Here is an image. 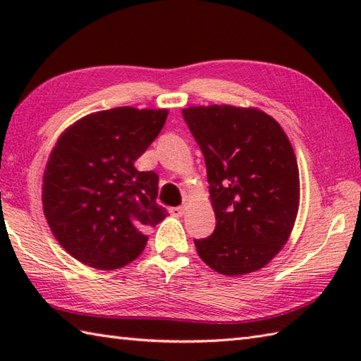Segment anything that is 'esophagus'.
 Returning <instances> with one entry per match:
<instances>
[{
    "mask_svg": "<svg viewBox=\"0 0 361 361\" xmlns=\"http://www.w3.org/2000/svg\"><path fill=\"white\" fill-rule=\"evenodd\" d=\"M171 212L173 214L175 217H181V216H185L186 208H185V206H176V208H171Z\"/></svg>",
    "mask_w": 361,
    "mask_h": 361,
    "instance_id": "esophagus-1",
    "label": "esophagus"
}]
</instances>
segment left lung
<instances>
[{"label":"left lung","mask_w":361,"mask_h":361,"mask_svg":"<svg viewBox=\"0 0 361 361\" xmlns=\"http://www.w3.org/2000/svg\"><path fill=\"white\" fill-rule=\"evenodd\" d=\"M183 118L204 155L216 231L194 240L214 271L243 276L283 248L299 209L295 150L279 122L255 106L200 105Z\"/></svg>","instance_id":"left-lung-1"}]
</instances>
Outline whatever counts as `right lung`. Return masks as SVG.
<instances>
[{
	"label": "right lung",
	"mask_w": 361,
	"mask_h": 361,
	"mask_svg": "<svg viewBox=\"0 0 361 361\" xmlns=\"http://www.w3.org/2000/svg\"><path fill=\"white\" fill-rule=\"evenodd\" d=\"M167 114L118 106L90 113L59 136L43 173V212L79 262L105 271L128 265L147 245L145 229L169 216L157 203L158 175L135 167Z\"/></svg>",
	"instance_id": "obj_1"
}]
</instances>
